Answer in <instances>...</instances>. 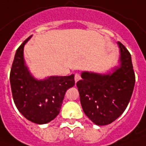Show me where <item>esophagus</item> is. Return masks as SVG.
<instances>
[{
    "label": "esophagus",
    "mask_w": 146,
    "mask_h": 146,
    "mask_svg": "<svg viewBox=\"0 0 146 146\" xmlns=\"http://www.w3.org/2000/svg\"><path fill=\"white\" fill-rule=\"evenodd\" d=\"M74 80H75V82H77L80 80V76L79 74H75V76H74Z\"/></svg>",
    "instance_id": "1"
}]
</instances>
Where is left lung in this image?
Returning <instances> with one entry per match:
<instances>
[{
	"instance_id": "1",
	"label": "left lung",
	"mask_w": 146,
	"mask_h": 146,
	"mask_svg": "<svg viewBox=\"0 0 146 146\" xmlns=\"http://www.w3.org/2000/svg\"><path fill=\"white\" fill-rule=\"evenodd\" d=\"M119 65L108 73L84 71L76 83L84 114L96 125H108L123 114L135 84L131 55L121 42Z\"/></svg>"
}]
</instances>
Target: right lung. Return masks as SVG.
<instances>
[{
    "mask_svg": "<svg viewBox=\"0 0 146 146\" xmlns=\"http://www.w3.org/2000/svg\"><path fill=\"white\" fill-rule=\"evenodd\" d=\"M32 36V35H31ZM27 38L17 49L10 73V84L14 103L27 120L46 124L59 114L66 92L75 84L74 74L35 78L26 65L23 56Z\"/></svg>",
    "mask_w": 146,
    "mask_h": 146,
    "instance_id": "right-lung-1",
    "label": "right lung"
}]
</instances>
